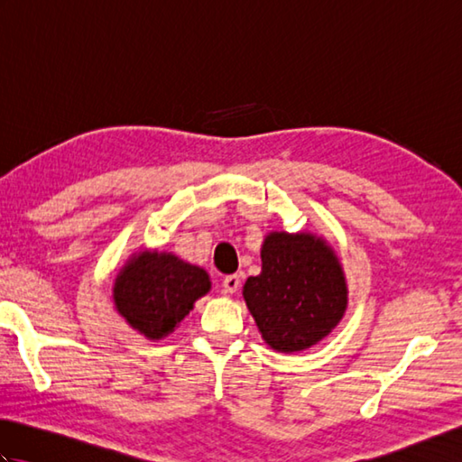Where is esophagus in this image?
<instances>
[{
    "instance_id": "obj_1",
    "label": "esophagus",
    "mask_w": 462,
    "mask_h": 462,
    "mask_svg": "<svg viewBox=\"0 0 462 462\" xmlns=\"http://www.w3.org/2000/svg\"><path fill=\"white\" fill-rule=\"evenodd\" d=\"M240 288V278L236 276V273H232V276H226L224 282H222V293L224 296H230V293H234Z\"/></svg>"
}]
</instances>
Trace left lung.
Returning <instances> with one entry per match:
<instances>
[{
	"label": "left lung",
	"instance_id": "1",
	"mask_svg": "<svg viewBox=\"0 0 462 462\" xmlns=\"http://www.w3.org/2000/svg\"><path fill=\"white\" fill-rule=\"evenodd\" d=\"M262 272L244 283V301L273 351L310 349L347 310V280L331 244L313 232H268Z\"/></svg>",
	"mask_w": 462,
	"mask_h": 462
}]
</instances>
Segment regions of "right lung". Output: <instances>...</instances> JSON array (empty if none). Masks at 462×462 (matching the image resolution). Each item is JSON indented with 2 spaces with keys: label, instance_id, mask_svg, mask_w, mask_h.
Returning a JSON list of instances; mask_svg holds the SVG:
<instances>
[{
  "label": "right lung",
  "instance_id": "add662e5",
  "mask_svg": "<svg viewBox=\"0 0 462 462\" xmlns=\"http://www.w3.org/2000/svg\"><path fill=\"white\" fill-rule=\"evenodd\" d=\"M210 288L208 272L196 263L172 252L139 250L116 273L113 301L134 331L159 341L180 326Z\"/></svg>",
  "mask_w": 462,
  "mask_h": 462
}]
</instances>
